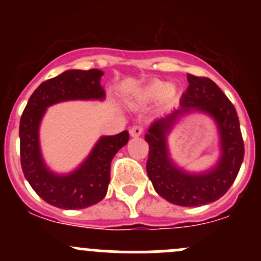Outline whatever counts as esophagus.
<instances>
[{"label": "esophagus", "mask_w": 261, "mask_h": 261, "mask_svg": "<svg viewBox=\"0 0 261 261\" xmlns=\"http://www.w3.org/2000/svg\"><path fill=\"white\" fill-rule=\"evenodd\" d=\"M143 130L144 128L141 127V126H133V127L130 128V135L133 136V138H138V136H140L141 134H143Z\"/></svg>", "instance_id": "esophagus-1"}]
</instances>
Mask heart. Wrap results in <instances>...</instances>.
<instances>
[{"label": "heart", "instance_id": "1", "mask_svg": "<svg viewBox=\"0 0 261 261\" xmlns=\"http://www.w3.org/2000/svg\"><path fill=\"white\" fill-rule=\"evenodd\" d=\"M178 96V87L174 84H169L164 81L155 80L150 83L145 84L141 88L136 89L130 97L131 103H151L156 102L164 97L165 99L177 98Z\"/></svg>", "mask_w": 261, "mask_h": 261}]
</instances>
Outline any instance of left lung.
<instances>
[{"instance_id": "1", "label": "left lung", "mask_w": 261, "mask_h": 261, "mask_svg": "<svg viewBox=\"0 0 261 261\" xmlns=\"http://www.w3.org/2000/svg\"><path fill=\"white\" fill-rule=\"evenodd\" d=\"M188 88L178 109L155 120L145 135L149 144L146 172L156 193L183 207H198L220 199L235 181L244 160V141L238 112L217 84L206 77L187 74ZM202 112L214 118L220 136V156L204 172L183 170L170 158L167 136L181 115Z\"/></svg>"}]
</instances>
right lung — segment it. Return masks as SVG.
Masks as SVG:
<instances>
[{
	"label": "right lung",
	"mask_w": 261,
	"mask_h": 261,
	"mask_svg": "<svg viewBox=\"0 0 261 261\" xmlns=\"http://www.w3.org/2000/svg\"><path fill=\"white\" fill-rule=\"evenodd\" d=\"M99 69L65 70L40 84L29 98L20 120L21 168L26 180L40 198L63 210H82L105 198L110 184L111 162L128 141V133L101 136L88 156L70 173L59 174L46 165L39 130L46 109L65 101H103Z\"/></svg>",
	"instance_id": "add662e5"
}]
</instances>
